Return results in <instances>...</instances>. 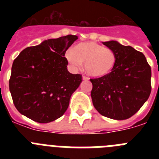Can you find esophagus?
Here are the masks:
<instances>
[{
	"label": "esophagus",
	"instance_id": "esophagus-1",
	"mask_svg": "<svg viewBox=\"0 0 159 159\" xmlns=\"http://www.w3.org/2000/svg\"><path fill=\"white\" fill-rule=\"evenodd\" d=\"M82 79H83V80H89V79L86 76H83Z\"/></svg>",
	"mask_w": 159,
	"mask_h": 159
}]
</instances>
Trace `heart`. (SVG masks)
Segmentation results:
<instances>
[{"instance_id": "b5f03b06", "label": "heart", "mask_w": 159, "mask_h": 159, "mask_svg": "<svg viewBox=\"0 0 159 159\" xmlns=\"http://www.w3.org/2000/svg\"><path fill=\"white\" fill-rule=\"evenodd\" d=\"M65 57L75 69L84 63L85 71L94 78L107 76L117 64V56L112 49L93 41L77 43L66 52Z\"/></svg>"}]
</instances>
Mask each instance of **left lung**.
<instances>
[{
    "mask_svg": "<svg viewBox=\"0 0 159 159\" xmlns=\"http://www.w3.org/2000/svg\"><path fill=\"white\" fill-rule=\"evenodd\" d=\"M117 56L110 75L92 79V102L99 114L116 120L129 119L142 107L151 92V69L145 56L116 40L102 42Z\"/></svg>",
    "mask_w": 159,
    "mask_h": 159,
    "instance_id": "obj_1",
    "label": "left lung"
}]
</instances>
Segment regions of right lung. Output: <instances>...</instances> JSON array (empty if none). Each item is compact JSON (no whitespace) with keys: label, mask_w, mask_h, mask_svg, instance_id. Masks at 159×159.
Wrapping results in <instances>:
<instances>
[{"label":"right lung","mask_w":159,"mask_h":159,"mask_svg":"<svg viewBox=\"0 0 159 159\" xmlns=\"http://www.w3.org/2000/svg\"><path fill=\"white\" fill-rule=\"evenodd\" d=\"M78 39L67 35L24 49L13 61L9 90L20 113L35 122H52L65 113L70 98L82 82L67 71L64 57Z\"/></svg>","instance_id":"right-lung-1"}]
</instances>
